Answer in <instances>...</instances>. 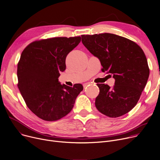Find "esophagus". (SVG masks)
I'll return each instance as SVG.
<instances>
[{
    "label": "esophagus",
    "instance_id": "esophagus-1",
    "mask_svg": "<svg viewBox=\"0 0 160 160\" xmlns=\"http://www.w3.org/2000/svg\"><path fill=\"white\" fill-rule=\"evenodd\" d=\"M91 83H90V82H87V83H85L84 84H83V88H87V86H88L89 85H91Z\"/></svg>",
    "mask_w": 160,
    "mask_h": 160
}]
</instances>
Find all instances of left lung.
Segmentation results:
<instances>
[{"mask_svg":"<svg viewBox=\"0 0 160 160\" xmlns=\"http://www.w3.org/2000/svg\"><path fill=\"white\" fill-rule=\"evenodd\" d=\"M82 42L115 79L111 88L97 83L100 92L95 106L103 114L116 118L129 112L139 100L149 76L143 49L134 42L112 33L82 35Z\"/></svg>","mask_w":160,"mask_h":160,"instance_id":"8db88e82","label":"left lung"}]
</instances>
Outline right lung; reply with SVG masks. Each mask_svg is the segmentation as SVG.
Returning <instances> with one entry per match:
<instances>
[{
    "label": "right lung",
    "mask_w": 160,
    "mask_h": 160,
    "mask_svg": "<svg viewBox=\"0 0 160 160\" xmlns=\"http://www.w3.org/2000/svg\"><path fill=\"white\" fill-rule=\"evenodd\" d=\"M80 41V37L42 39L31 42L21 54L17 86L28 108L40 119L52 122L66 116L83 90L80 83L72 88L58 80L66 70L67 55Z\"/></svg>",
    "instance_id": "1"
}]
</instances>
